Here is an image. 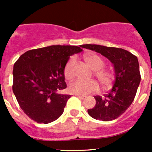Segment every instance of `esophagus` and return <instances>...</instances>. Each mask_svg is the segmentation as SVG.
Returning <instances> with one entry per match:
<instances>
[{
	"mask_svg": "<svg viewBox=\"0 0 152 152\" xmlns=\"http://www.w3.org/2000/svg\"><path fill=\"white\" fill-rule=\"evenodd\" d=\"M76 96L78 97V98H79V99H85V97L86 96H81V95H78V94H76Z\"/></svg>",
	"mask_w": 152,
	"mask_h": 152,
	"instance_id": "1",
	"label": "esophagus"
}]
</instances>
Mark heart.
<instances>
[{"label": "heart", "instance_id": "b5f03b06", "mask_svg": "<svg viewBox=\"0 0 152 152\" xmlns=\"http://www.w3.org/2000/svg\"><path fill=\"white\" fill-rule=\"evenodd\" d=\"M86 64L94 70V75L102 85L104 89H108L112 85L114 81L115 75L112 71L104 69L105 62L104 59L96 54H88L84 56ZM76 58L71 57L66 63L64 67V76L67 80H71L74 76V66ZM99 90V85L96 81L91 80L89 81H83L76 80L69 85V91L71 94L78 95H87L91 93H96Z\"/></svg>", "mask_w": 152, "mask_h": 152}]
</instances>
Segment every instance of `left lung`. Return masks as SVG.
Segmentation results:
<instances>
[{
	"label": "left lung",
	"instance_id": "left-lung-1",
	"mask_svg": "<svg viewBox=\"0 0 152 152\" xmlns=\"http://www.w3.org/2000/svg\"><path fill=\"white\" fill-rule=\"evenodd\" d=\"M82 48L97 52L114 64L115 81L112 88L104 96H95L96 105L88 109L92 118L103 121L116 119L133 102L141 81L139 65L136 56L122 48L85 44Z\"/></svg>",
	"mask_w": 152,
	"mask_h": 152
}]
</instances>
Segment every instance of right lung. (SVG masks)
I'll list each match as a JSON object with an SVG mask.
<instances>
[{
  "instance_id": "add662e5",
  "label": "right lung",
  "mask_w": 152,
  "mask_h": 152,
  "mask_svg": "<svg viewBox=\"0 0 152 152\" xmlns=\"http://www.w3.org/2000/svg\"><path fill=\"white\" fill-rule=\"evenodd\" d=\"M81 46H50L26 51L13 66V91L23 112L39 124L61 116L71 95L58 91L67 87L64 71L69 56Z\"/></svg>"
}]
</instances>
